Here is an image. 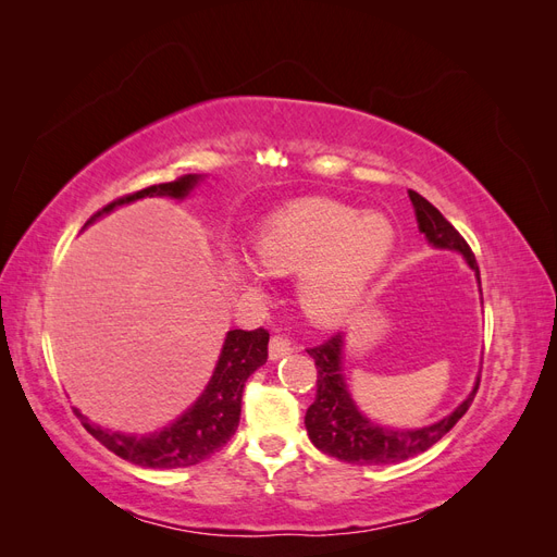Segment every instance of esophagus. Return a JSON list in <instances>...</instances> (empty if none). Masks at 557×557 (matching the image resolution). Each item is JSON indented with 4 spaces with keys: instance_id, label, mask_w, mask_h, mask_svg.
<instances>
[{
    "instance_id": "34e87169",
    "label": "esophagus",
    "mask_w": 557,
    "mask_h": 557,
    "mask_svg": "<svg viewBox=\"0 0 557 557\" xmlns=\"http://www.w3.org/2000/svg\"><path fill=\"white\" fill-rule=\"evenodd\" d=\"M293 350H295L293 342L285 339V336L276 334V336H272V339H269V358H272V360H281L285 356H290Z\"/></svg>"
}]
</instances>
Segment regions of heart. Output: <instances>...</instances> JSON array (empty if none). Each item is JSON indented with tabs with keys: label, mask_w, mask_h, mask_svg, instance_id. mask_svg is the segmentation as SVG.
I'll return each mask as SVG.
<instances>
[{
	"label": "heart",
	"mask_w": 557,
	"mask_h": 557,
	"mask_svg": "<svg viewBox=\"0 0 557 557\" xmlns=\"http://www.w3.org/2000/svg\"><path fill=\"white\" fill-rule=\"evenodd\" d=\"M395 225L379 211H358L330 197L295 199L269 213L252 256L276 274L297 273V299L315 323H339L356 311L395 248ZM230 274L258 281L256 267L230 256Z\"/></svg>",
	"instance_id": "heart-1"
}]
</instances>
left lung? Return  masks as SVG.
I'll return each instance as SVG.
<instances>
[{
    "mask_svg": "<svg viewBox=\"0 0 557 557\" xmlns=\"http://www.w3.org/2000/svg\"><path fill=\"white\" fill-rule=\"evenodd\" d=\"M409 199L416 211L418 230L425 234V239L434 248L458 250L465 262L474 269L479 290H481V274L474 252L469 244L460 237L446 218L434 209L425 197H420L416 190H409ZM309 356L315 360V399L307 409L305 425L309 432L311 444L323 450L332 458L348 462V465H393L409 460L418 453H425L446 432L467 413L471 401L476 397L481 376L474 383V391L467 395L462 404H458L446 418L436 420L432 425L416 428V430H395L383 428L369 420L358 404L352 401L348 385L344 379V334H334L325 344L307 348Z\"/></svg>",
    "mask_w": 557,
    "mask_h": 557,
    "instance_id": "1",
    "label": "left lung"
}]
</instances>
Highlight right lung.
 <instances>
[{
	"label": "right lung",
	"mask_w": 557,
	"mask_h": 557,
	"mask_svg": "<svg viewBox=\"0 0 557 557\" xmlns=\"http://www.w3.org/2000/svg\"><path fill=\"white\" fill-rule=\"evenodd\" d=\"M199 181L201 174H185L172 183L150 185V188H144L134 195H125L111 201L102 211H97L86 223V227L104 213H111L115 207L129 205V201H137L144 197H188ZM267 344L269 332L262 327L252 332L230 330L225 336L221 358L215 362L213 376L207 383L205 393L197 397V401L188 411L178 416L172 425L162 428L160 432L141 436L123 434L90 423L78 409H74V413L78 416L83 428H86L99 444H104L109 450L117 455V458H123L132 465L150 469L193 467L201 460L211 458L215 450H221L230 442V436L237 432L244 385L248 376L267 362Z\"/></svg>",
	"instance_id": "right-lung-1"
}]
</instances>
